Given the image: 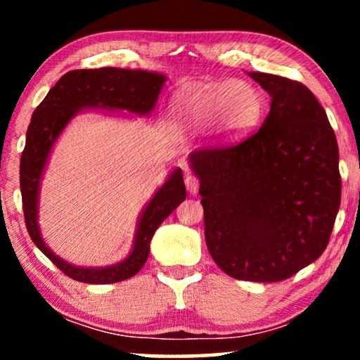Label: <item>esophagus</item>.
I'll return each instance as SVG.
<instances>
[{"label": "esophagus", "mask_w": 360, "mask_h": 360, "mask_svg": "<svg viewBox=\"0 0 360 360\" xmlns=\"http://www.w3.org/2000/svg\"><path fill=\"white\" fill-rule=\"evenodd\" d=\"M185 185H186V190H188L190 195H196V193H198L200 181H198V179H196L195 175L186 174V176H185Z\"/></svg>", "instance_id": "esophagus-1"}]
</instances>
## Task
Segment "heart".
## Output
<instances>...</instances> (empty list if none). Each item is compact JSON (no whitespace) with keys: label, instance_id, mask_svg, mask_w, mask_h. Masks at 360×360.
I'll use <instances>...</instances> for the list:
<instances>
[{"label":"heart","instance_id":"obj_1","mask_svg":"<svg viewBox=\"0 0 360 360\" xmlns=\"http://www.w3.org/2000/svg\"><path fill=\"white\" fill-rule=\"evenodd\" d=\"M175 116L184 131L201 132L216 124L221 137L239 139L260 121L262 98L248 82L224 80L181 93Z\"/></svg>","mask_w":360,"mask_h":360}]
</instances>
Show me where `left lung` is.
I'll use <instances>...</instances> for the list:
<instances>
[{
	"mask_svg": "<svg viewBox=\"0 0 360 360\" xmlns=\"http://www.w3.org/2000/svg\"><path fill=\"white\" fill-rule=\"evenodd\" d=\"M269 93L260 129L239 144L191 152L205 239L238 280L280 282L314 262L341 205L339 149L326 111L302 83L249 72Z\"/></svg>",
	"mask_w": 360,
	"mask_h": 360,
	"instance_id": "obj_1",
	"label": "left lung"
}]
</instances>
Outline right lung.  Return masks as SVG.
Wrapping results in <instances>:
<instances>
[{"label": "right lung", "mask_w": 360, "mask_h": 360, "mask_svg": "<svg viewBox=\"0 0 360 360\" xmlns=\"http://www.w3.org/2000/svg\"><path fill=\"white\" fill-rule=\"evenodd\" d=\"M165 80L167 77L162 73L129 68L72 70L49 90L47 96L32 112L19 169L24 218L29 236L39 250L77 282L103 285L134 277L149 257L150 240L157 228L186 198V190L181 169L172 170L164 185L141 211L131 252L120 262L105 267L68 264L46 244L39 226V195L53 146L68 122L83 111H127L137 116H149Z\"/></svg>", "instance_id": "1"}]
</instances>
